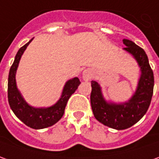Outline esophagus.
<instances>
[{
    "label": "esophagus",
    "instance_id": "1",
    "mask_svg": "<svg viewBox=\"0 0 159 159\" xmlns=\"http://www.w3.org/2000/svg\"><path fill=\"white\" fill-rule=\"evenodd\" d=\"M92 76H93V71L91 69H85L84 71L83 72V79L84 81H89V80L92 78Z\"/></svg>",
    "mask_w": 159,
    "mask_h": 159
}]
</instances>
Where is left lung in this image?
Instances as JSON below:
<instances>
[{"label":"left lung","mask_w":159,"mask_h":159,"mask_svg":"<svg viewBox=\"0 0 159 159\" xmlns=\"http://www.w3.org/2000/svg\"><path fill=\"white\" fill-rule=\"evenodd\" d=\"M123 44L126 46L124 50L134 56L141 69L134 95L125 103H108L96 81H91L90 93V105L95 118L105 126L117 130L129 129L143 118L150 107L154 87V75L144 50L129 39H123Z\"/></svg>","instance_id":"left-lung-1"}]
</instances>
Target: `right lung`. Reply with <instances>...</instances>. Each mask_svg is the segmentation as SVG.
<instances>
[{
	"label": "right lung",
	"instance_id": "obj_1",
	"mask_svg": "<svg viewBox=\"0 0 159 159\" xmlns=\"http://www.w3.org/2000/svg\"><path fill=\"white\" fill-rule=\"evenodd\" d=\"M32 39H30L18 50L15 57L14 62L10 68L8 80V99L10 108L21 121L31 129H41L51 127L61 119L64 114L67 102L70 96L77 89L81 82L78 77L69 80L64 85L61 98L52 107L35 108L28 105L16 87V73L20 59Z\"/></svg>",
	"mask_w": 159,
	"mask_h": 159
}]
</instances>
